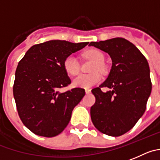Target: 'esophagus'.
<instances>
[{
  "instance_id": "1",
  "label": "esophagus",
  "mask_w": 160,
  "mask_h": 160,
  "mask_svg": "<svg viewBox=\"0 0 160 160\" xmlns=\"http://www.w3.org/2000/svg\"><path fill=\"white\" fill-rule=\"evenodd\" d=\"M85 92H86V94L91 93V89H89V88H85Z\"/></svg>"
}]
</instances>
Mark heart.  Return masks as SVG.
Listing matches in <instances>:
<instances>
[{"label":"heart","instance_id":"heart-1","mask_svg":"<svg viewBox=\"0 0 160 160\" xmlns=\"http://www.w3.org/2000/svg\"><path fill=\"white\" fill-rule=\"evenodd\" d=\"M83 56L86 58H92L95 61V64L94 65L92 70H100L102 71L104 69V65L102 61L104 59L103 53L96 49H89L84 51ZM64 68L65 72L70 76H77L80 72V65L77 61V58L73 55H69L67 57L64 61ZM102 79V76L98 72L90 73V74H81L78 76L77 78L73 80V84L77 87H81L88 88L93 85L96 84L98 82H100Z\"/></svg>","mask_w":160,"mask_h":160}]
</instances>
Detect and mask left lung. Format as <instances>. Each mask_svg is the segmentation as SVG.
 I'll return each mask as SVG.
<instances>
[{"instance_id":"1","label":"left lung","mask_w":160,"mask_h":160,"mask_svg":"<svg viewBox=\"0 0 160 160\" xmlns=\"http://www.w3.org/2000/svg\"><path fill=\"white\" fill-rule=\"evenodd\" d=\"M89 46L107 53L112 60L107 80L92 90L95 102L91 107V118L99 132L119 137L130 130L145 111L152 92L148 63L125 38L92 42ZM102 87L110 90L103 92Z\"/></svg>"}]
</instances>
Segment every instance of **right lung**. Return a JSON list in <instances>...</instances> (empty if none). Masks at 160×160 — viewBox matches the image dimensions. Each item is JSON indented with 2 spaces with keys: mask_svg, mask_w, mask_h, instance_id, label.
I'll return each instance as SVG.
<instances>
[{
  "mask_svg": "<svg viewBox=\"0 0 160 160\" xmlns=\"http://www.w3.org/2000/svg\"><path fill=\"white\" fill-rule=\"evenodd\" d=\"M88 44L51 40L34 45L18 63L13 84L16 109L23 125L36 135L53 137L61 133L84 96L80 88L65 92L59 89L71 83L65 59Z\"/></svg>",
  "mask_w": 160,
  "mask_h": 160,
  "instance_id": "right-lung-1",
  "label": "right lung"
}]
</instances>
